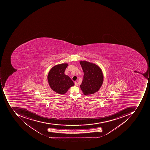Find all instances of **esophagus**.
I'll return each mask as SVG.
<instances>
[{
	"label": "esophagus",
	"mask_w": 150,
	"mask_h": 150,
	"mask_svg": "<svg viewBox=\"0 0 150 150\" xmlns=\"http://www.w3.org/2000/svg\"><path fill=\"white\" fill-rule=\"evenodd\" d=\"M75 86H78V83H77V82H76V81L75 82Z\"/></svg>",
	"instance_id": "esophagus-1"
}]
</instances>
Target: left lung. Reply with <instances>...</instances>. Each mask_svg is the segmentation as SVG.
<instances>
[{
  "instance_id": "obj_1",
  "label": "left lung",
  "mask_w": 150,
  "mask_h": 150,
  "mask_svg": "<svg viewBox=\"0 0 150 150\" xmlns=\"http://www.w3.org/2000/svg\"><path fill=\"white\" fill-rule=\"evenodd\" d=\"M84 75L80 88L85 95L94 94L102 86L104 76L101 69L96 64L87 61H80Z\"/></svg>"
}]
</instances>
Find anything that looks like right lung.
<instances>
[{"mask_svg": "<svg viewBox=\"0 0 150 150\" xmlns=\"http://www.w3.org/2000/svg\"><path fill=\"white\" fill-rule=\"evenodd\" d=\"M68 64H59L54 66L49 71L47 76L48 83L52 90L58 94L64 95L74 83L69 76L65 74Z\"/></svg>", "mask_w": 150, "mask_h": 150, "instance_id": "obj_1", "label": "right lung"}]
</instances>
